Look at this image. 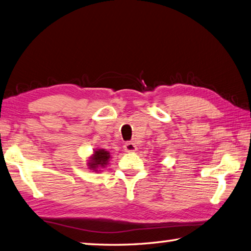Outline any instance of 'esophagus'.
I'll list each match as a JSON object with an SVG mask.
<instances>
[{
    "label": "esophagus",
    "instance_id": "esophagus-1",
    "mask_svg": "<svg viewBox=\"0 0 251 251\" xmlns=\"http://www.w3.org/2000/svg\"><path fill=\"white\" fill-rule=\"evenodd\" d=\"M124 148H125L126 152H133V151H135V150H136V145L134 143H132V142H127V143L125 144Z\"/></svg>",
    "mask_w": 251,
    "mask_h": 251
}]
</instances>
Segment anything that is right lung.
I'll return each mask as SVG.
<instances>
[{
  "instance_id": "add662e5",
  "label": "right lung",
  "mask_w": 251,
  "mask_h": 251,
  "mask_svg": "<svg viewBox=\"0 0 251 251\" xmlns=\"http://www.w3.org/2000/svg\"><path fill=\"white\" fill-rule=\"evenodd\" d=\"M110 158L109 152L105 151L104 149L97 150L91 158V162H89V168L92 170H96L98 168H103L108 162V159Z\"/></svg>"
}]
</instances>
